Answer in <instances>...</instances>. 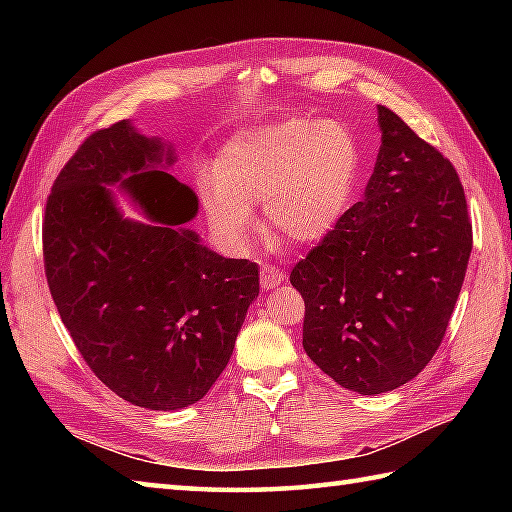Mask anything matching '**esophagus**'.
<instances>
[{"mask_svg": "<svg viewBox=\"0 0 512 512\" xmlns=\"http://www.w3.org/2000/svg\"><path fill=\"white\" fill-rule=\"evenodd\" d=\"M259 281H262V288L270 290L279 286L284 281V273L275 266H262V273H259Z\"/></svg>", "mask_w": 512, "mask_h": 512, "instance_id": "obj_1", "label": "esophagus"}]
</instances>
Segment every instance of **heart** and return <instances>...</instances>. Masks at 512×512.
<instances>
[{
	"instance_id": "heart-1",
	"label": "heart",
	"mask_w": 512,
	"mask_h": 512,
	"mask_svg": "<svg viewBox=\"0 0 512 512\" xmlns=\"http://www.w3.org/2000/svg\"><path fill=\"white\" fill-rule=\"evenodd\" d=\"M361 154L350 129L336 121L286 118L235 134L202 180L209 222L239 244L248 206L262 202L268 235L312 244L341 222L354 198Z\"/></svg>"
}]
</instances>
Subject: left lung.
<instances>
[{"label":"left lung","mask_w":512,"mask_h":512,"mask_svg":"<svg viewBox=\"0 0 512 512\" xmlns=\"http://www.w3.org/2000/svg\"><path fill=\"white\" fill-rule=\"evenodd\" d=\"M365 200L297 262L303 350L363 396L416 378L438 352L460 297L473 224L458 171L385 105Z\"/></svg>","instance_id":"obj_1"}]
</instances>
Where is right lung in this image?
<instances>
[{"label":"right lung","mask_w":512,"mask_h":512,"mask_svg":"<svg viewBox=\"0 0 512 512\" xmlns=\"http://www.w3.org/2000/svg\"><path fill=\"white\" fill-rule=\"evenodd\" d=\"M160 160V140L127 121L85 138L48 195L43 268L94 376L136 407L171 411L204 398L224 372L259 295V268L220 257L182 228L198 198L167 171L151 169ZM114 181L151 225L117 213L104 187Z\"/></svg>","instance_id":"add662e5"}]
</instances>
